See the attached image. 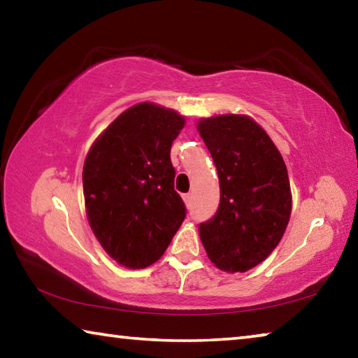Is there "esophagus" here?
Returning <instances> with one entry per match:
<instances>
[{"label": "esophagus", "instance_id": "esophagus-1", "mask_svg": "<svg viewBox=\"0 0 358 358\" xmlns=\"http://www.w3.org/2000/svg\"><path fill=\"white\" fill-rule=\"evenodd\" d=\"M183 201L186 203V207H191V203H192V196H191V194H185Z\"/></svg>", "mask_w": 358, "mask_h": 358}]
</instances>
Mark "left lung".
<instances>
[{
	"label": "left lung",
	"mask_w": 358,
	"mask_h": 358,
	"mask_svg": "<svg viewBox=\"0 0 358 358\" xmlns=\"http://www.w3.org/2000/svg\"><path fill=\"white\" fill-rule=\"evenodd\" d=\"M220 177V205L199 224L208 257L224 271H248L265 260L287 227L292 197L286 164L268 134L245 115L199 121Z\"/></svg>",
	"instance_id": "obj_1"
}]
</instances>
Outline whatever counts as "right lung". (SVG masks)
<instances>
[{"label":"right lung","mask_w":358,"mask_h":358,"mask_svg":"<svg viewBox=\"0 0 358 358\" xmlns=\"http://www.w3.org/2000/svg\"><path fill=\"white\" fill-rule=\"evenodd\" d=\"M183 126L177 112L142 102L121 113L85 159L90 226L108 256L128 268L156 262L186 217L171 161Z\"/></svg>","instance_id":"obj_1"}]
</instances>
